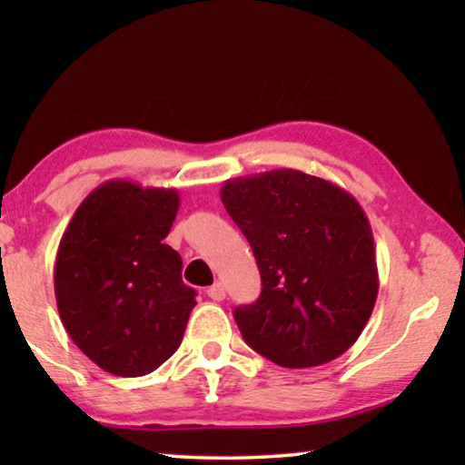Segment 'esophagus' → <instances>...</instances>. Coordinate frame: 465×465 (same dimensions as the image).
Here are the masks:
<instances>
[{"label": "esophagus", "instance_id": "34e87169", "mask_svg": "<svg viewBox=\"0 0 465 465\" xmlns=\"http://www.w3.org/2000/svg\"><path fill=\"white\" fill-rule=\"evenodd\" d=\"M207 296L212 298V301H224L226 298V288H224V283H213L212 288L207 290Z\"/></svg>", "mask_w": 465, "mask_h": 465}]
</instances>
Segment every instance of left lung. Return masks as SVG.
<instances>
[{
    "label": "left lung",
    "mask_w": 465,
    "mask_h": 465,
    "mask_svg": "<svg viewBox=\"0 0 465 465\" xmlns=\"http://www.w3.org/2000/svg\"><path fill=\"white\" fill-rule=\"evenodd\" d=\"M220 196L262 279L258 301L234 309L247 345L283 368L322 366L345 353L379 294L374 239L360 203L296 169L226 180Z\"/></svg>",
    "instance_id": "left-lung-1"
}]
</instances>
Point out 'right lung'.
Here are the masks:
<instances>
[{
    "mask_svg": "<svg viewBox=\"0 0 465 465\" xmlns=\"http://www.w3.org/2000/svg\"><path fill=\"white\" fill-rule=\"evenodd\" d=\"M180 209L175 188L110 180L75 209L59 243L54 296L72 341L105 372L143 377L177 351L196 292L163 243Z\"/></svg>",
    "mask_w": 465,
    "mask_h": 465,
    "instance_id": "obj_1",
    "label": "right lung"
}]
</instances>
